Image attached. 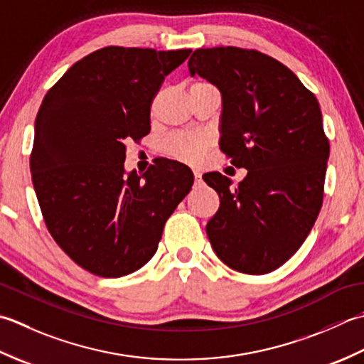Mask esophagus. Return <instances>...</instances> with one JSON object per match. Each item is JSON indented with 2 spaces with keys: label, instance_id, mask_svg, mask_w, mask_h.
Wrapping results in <instances>:
<instances>
[{
  "label": "esophagus",
  "instance_id": "1",
  "mask_svg": "<svg viewBox=\"0 0 364 364\" xmlns=\"http://www.w3.org/2000/svg\"><path fill=\"white\" fill-rule=\"evenodd\" d=\"M193 176H195V182L196 183H201V173L196 171V169H195V171H193Z\"/></svg>",
  "mask_w": 364,
  "mask_h": 364
}]
</instances>
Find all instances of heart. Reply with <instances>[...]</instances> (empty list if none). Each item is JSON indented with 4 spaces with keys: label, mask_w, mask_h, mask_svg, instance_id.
Listing matches in <instances>:
<instances>
[{
    "label": "heart",
    "mask_w": 364,
    "mask_h": 364,
    "mask_svg": "<svg viewBox=\"0 0 364 364\" xmlns=\"http://www.w3.org/2000/svg\"><path fill=\"white\" fill-rule=\"evenodd\" d=\"M205 83V81H199ZM210 136L205 133L177 132L163 141V151L166 155L185 163L201 161L205 151L210 147Z\"/></svg>",
    "instance_id": "b5f03b06"
}]
</instances>
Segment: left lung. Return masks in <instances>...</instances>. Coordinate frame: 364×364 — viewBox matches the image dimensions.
Masks as SVG:
<instances>
[{"instance_id": "1", "label": "left lung", "mask_w": 364, "mask_h": 364, "mask_svg": "<svg viewBox=\"0 0 364 364\" xmlns=\"http://www.w3.org/2000/svg\"><path fill=\"white\" fill-rule=\"evenodd\" d=\"M188 70L220 89V149L248 169L235 188L220 173L203 176L220 196L205 226L212 248L247 275L277 270L301 247L322 207L330 144L318 102L291 69L257 50L199 48Z\"/></svg>"}]
</instances>
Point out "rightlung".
<instances>
[{"instance_id": "1", "label": "right lung", "mask_w": 364, "mask_h": 364, "mask_svg": "<svg viewBox=\"0 0 364 364\" xmlns=\"http://www.w3.org/2000/svg\"><path fill=\"white\" fill-rule=\"evenodd\" d=\"M191 50L105 47L50 87L34 125L31 177L48 232L73 262L103 278L141 269L157 251L193 173L155 159L125 176V143L151 132L159 89Z\"/></svg>"}]
</instances>
